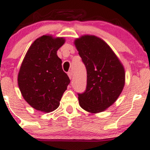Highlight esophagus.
Returning a JSON list of instances; mask_svg holds the SVG:
<instances>
[{
  "mask_svg": "<svg viewBox=\"0 0 150 150\" xmlns=\"http://www.w3.org/2000/svg\"><path fill=\"white\" fill-rule=\"evenodd\" d=\"M68 75L69 78H70V79H71V77H72V72H71V71H69V72L68 73Z\"/></svg>",
  "mask_w": 150,
  "mask_h": 150,
  "instance_id": "obj_1",
  "label": "esophagus"
}]
</instances>
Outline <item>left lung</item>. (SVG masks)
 <instances>
[{
  "label": "left lung",
  "instance_id": "left-lung-1",
  "mask_svg": "<svg viewBox=\"0 0 150 150\" xmlns=\"http://www.w3.org/2000/svg\"><path fill=\"white\" fill-rule=\"evenodd\" d=\"M74 45L87 72L85 92L79 94L80 106L97 114L110 107L122 93L125 70L109 45L94 35L81 36Z\"/></svg>",
  "mask_w": 150,
  "mask_h": 150
}]
</instances>
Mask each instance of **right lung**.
Segmentation results:
<instances>
[{"label":"right lung","mask_w":150,"mask_h":150,"mask_svg":"<svg viewBox=\"0 0 150 150\" xmlns=\"http://www.w3.org/2000/svg\"><path fill=\"white\" fill-rule=\"evenodd\" d=\"M65 42L64 37L40 36L31 45L21 63L17 76L19 90L25 101L38 111L49 113L57 109L70 82L57 55Z\"/></svg>","instance_id":"add662e5"}]
</instances>
